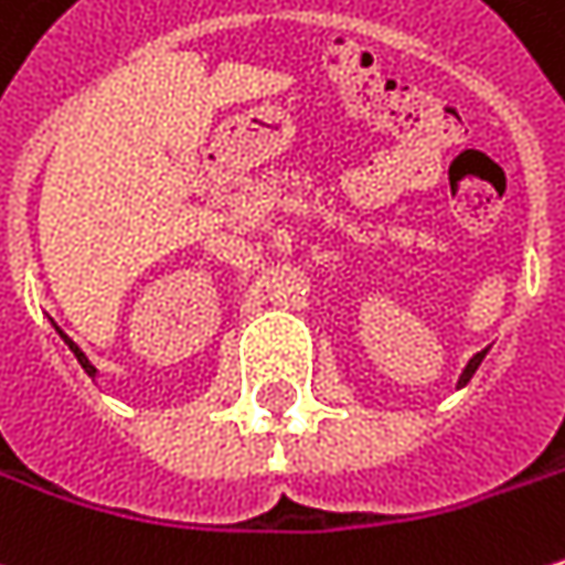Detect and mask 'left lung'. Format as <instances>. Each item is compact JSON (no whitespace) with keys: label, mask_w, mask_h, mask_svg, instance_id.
Instances as JSON below:
<instances>
[{"label":"left lung","mask_w":565,"mask_h":565,"mask_svg":"<svg viewBox=\"0 0 565 565\" xmlns=\"http://www.w3.org/2000/svg\"><path fill=\"white\" fill-rule=\"evenodd\" d=\"M483 354H487V351H480V354L471 356V363L465 366V373H461V380H458V385H465V382L475 376V370H478V366H480V360H483Z\"/></svg>","instance_id":"1"}]
</instances>
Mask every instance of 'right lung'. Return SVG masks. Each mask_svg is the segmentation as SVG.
<instances>
[{
  "label": "right lung",
  "mask_w": 565,
  "mask_h": 565,
  "mask_svg": "<svg viewBox=\"0 0 565 565\" xmlns=\"http://www.w3.org/2000/svg\"><path fill=\"white\" fill-rule=\"evenodd\" d=\"M65 341H68V338H65ZM68 348H72V351H75V356H78V363H82V366H85V373H90V376H94V366H90V363H87V356L82 354V351H78V348H75V344H72V341H68Z\"/></svg>",
  "instance_id": "obj_1"
}]
</instances>
